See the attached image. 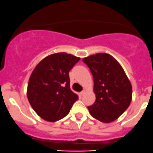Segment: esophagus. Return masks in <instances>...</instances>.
<instances>
[{"label":"esophagus","instance_id":"obj_1","mask_svg":"<svg viewBox=\"0 0 153 153\" xmlns=\"http://www.w3.org/2000/svg\"><path fill=\"white\" fill-rule=\"evenodd\" d=\"M85 92H86V90H82V91H81V93H80V95H81V96H84V93H85Z\"/></svg>","mask_w":153,"mask_h":153}]
</instances>
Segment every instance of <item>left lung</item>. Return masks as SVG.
Listing matches in <instances>:
<instances>
[{"label": "left lung", "mask_w": 153, "mask_h": 153, "mask_svg": "<svg viewBox=\"0 0 153 153\" xmlns=\"http://www.w3.org/2000/svg\"><path fill=\"white\" fill-rule=\"evenodd\" d=\"M92 72L96 101L88 107L93 117L102 123L117 119L128 108L132 87L121 65L112 56L99 53L83 58Z\"/></svg>", "instance_id": "1"}]
</instances>
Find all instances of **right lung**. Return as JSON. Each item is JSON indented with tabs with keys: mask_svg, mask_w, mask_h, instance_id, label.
Returning <instances> with one entry per match:
<instances>
[{
	"mask_svg": "<svg viewBox=\"0 0 153 153\" xmlns=\"http://www.w3.org/2000/svg\"><path fill=\"white\" fill-rule=\"evenodd\" d=\"M80 57L61 52L47 56L31 73L27 96L41 118L55 122L66 117L78 95L70 89L69 72Z\"/></svg>",
	"mask_w": 153,
	"mask_h": 153,
	"instance_id": "add662e5",
	"label": "right lung"
}]
</instances>
